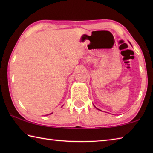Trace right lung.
<instances>
[{
    "instance_id": "right-lung-1",
    "label": "right lung",
    "mask_w": 153,
    "mask_h": 153,
    "mask_svg": "<svg viewBox=\"0 0 153 153\" xmlns=\"http://www.w3.org/2000/svg\"><path fill=\"white\" fill-rule=\"evenodd\" d=\"M52 113H50V114H52Z\"/></svg>"
}]
</instances>
